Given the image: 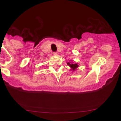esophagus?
I'll use <instances>...</instances> for the list:
<instances>
[{
    "mask_svg": "<svg viewBox=\"0 0 121 121\" xmlns=\"http://www.w3.org/2000/svg\"><path fill=\"white\" fill-rule=\"evenodd\" d=\"M52 53H53V55H54V56H56V55H57V53L55 52H53Z\"/></svg>",
    "mask_w": 121,
    "mask_h": 121,
    "instance_id": "1",
    "label": "esophagus"
}]
</instances>
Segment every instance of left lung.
<instances>
[{"mask_svg":"<svg viewBox=\"0 0 121 121\" xmlns=\"http://www.w3.org/2000/svg\"><path fill=\"white\" fill-rule=\"evenodd\" d=\"M67 64H68V65H69V66H70V68H71L72 70H73V71L76 70V68H78V65H77V64H73L70 62H68Z\"/></svg>","mask_w":121,"mask_h":121,"instance_id":"left-lung-1","label":"left lung"}]
</instances>
